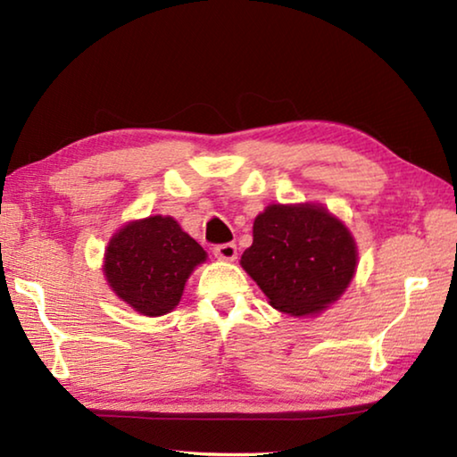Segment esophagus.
<instances>
[{"label":"esophagus","instance_id":"1","mask_svg":"<svg viewBox=\"0 0 457 457\" xmlns=\"http://www.w3.org/2000/svg\"><path fill=\"white\" fill-rule=\"evenodd\" d=\"M213 253H215V258H220V260L234 262L237 258V247H236V244H231V242L220 244V245L213 247Z\"/></svg>","mask_w":457,"mask_h":457}]
</instances>
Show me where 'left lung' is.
<instances>
[{
  "label": "left lung",
  "instance_id": "obj_1",
  "mask_svg": "<svg viewBox=\"0 0 457 457\" xmlns=\"http://www.w3.org/2000/svg\"><path fill=\"white\" fill-rule=\"evenodd\" d=\"M242 268L276 311L316 314L340 298L357 270L349 228L314 204L268 205L253 221Z\"/></svg>",
  "mask_w": 457,
  "mask_h": 457
}]
</instances>
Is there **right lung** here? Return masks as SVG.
Returning <instances> with one entry per match:
<instances>
[{"mask_svg":"<svg viewBox=\"0 0 457 457\" xmlns=\"http://www.w3.org/2000/svg\"><path fill=\"white\" fill-rule=\"evenodd\" d=\"M207 253L173 218L130 221L108 242L106 282L145 316H163L179 304L189 274Z\"/></svg>","mask_w":457,"mask_h":457,"instance_id":"1","label":"right lung"}]
</instances>
